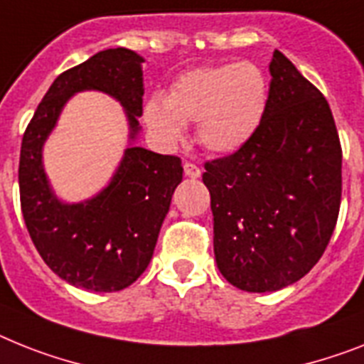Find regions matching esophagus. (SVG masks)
Wrapping results in <instances>:
<instances>
[{
	"label": "esophagus",
	"mask_w": 364,
	"mask_h": 364,
	"mask_svg": "<svg viewBox=\"0 0 364 364\" xmlns=\"http://www.w3.org/2000/svg\"><path fill=\"white\" fill-rule=\"evenodd\" d=\"M184 173L189 178H199L200 176V169L195 164H191V161H186L184 164Z\"/></svg>",
	"instance_id": "esophagus-1"
}]
</instances>
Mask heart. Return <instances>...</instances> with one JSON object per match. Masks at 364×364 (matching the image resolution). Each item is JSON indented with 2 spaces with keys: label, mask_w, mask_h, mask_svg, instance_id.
Here are the masks:
<instances>
[{
  "label": "heart",
  "mask_w": 364,
  "mask_h": 364,
  "mask_svg": "<svg viewBox=\"0 0 364 364\" xmlns=\"http://www.w3.org/2000/svg\"><path fill=\"white\" fill-rule=\"evenodd\" d=\"M268 106V81L253 63L219 65L184 72L173 81L167 98L145 104V122L164 145H175L184 124L197 122L200 145L215 154L242 149L262 122Z\"/></svg>",
  "instance_id": "b5f03b06"
}]
</instances>
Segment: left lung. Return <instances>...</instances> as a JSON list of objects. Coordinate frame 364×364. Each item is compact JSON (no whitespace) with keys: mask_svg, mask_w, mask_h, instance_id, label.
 <instances>
[{"mask_svg":"<svg viewBox=\"0 0 364 364\" xmlns=\"http://www.w3.org/2000/svg\"><path fill=\"white\" fill-rule=\"evenodd\" d=\"M268 106L234 154L206 161L215 262L245 292H273L307 275L341 208L342 149L331 107L275 50Z\"/></svg>","mask_w":364,"mask_h":364,"instance_id":"left-lung-1","label":"left lung"}]
</instances>
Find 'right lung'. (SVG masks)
Wrapping results in <instances>:
<instances>
[{"label":"right lung","instance_id":"1","mask_svg":"<svg viewBox=\"0 0 364 364\" xmlns=\"http://www.w3.org/2000/svg\"><path fill=\"white\" fill-rule=\"evenodd\" d=\"M143 57L109 48L55 77L27 124L18 184L23 221L48 268L67 283L92 292L130 287L149 266L171 197L182 182V161L143 146H128L100 193L67 204L57 199L42 165V146L72 95L102 91L121 102L130 139L143 115Z\"/></svg>","mask_w":364,"mask_h":364}]
</instances>
